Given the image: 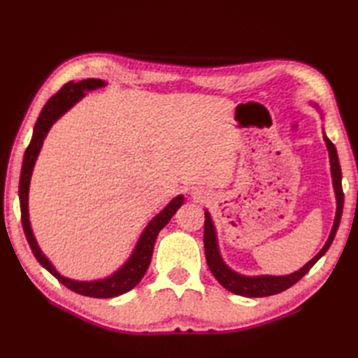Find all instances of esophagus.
I'll return each instance as SVG.
<instances>
[{
	"label": "esophagus",
	"mask_w": 358,
	"mask_h": 358,
	"mask_svg": "<svg viewBox=\"0 0 358 358\" xmlns=\"http://www.w3.org/2000/svg\"><path fill=\"white\" fill-rule=\"evenodd\" d=\"M192 195H194V199H196V200H203L204 196H206V194H203L201 191H195V192H192Z\"/></svg>",
	"instance_id": "obj_1"
}]
</instances>
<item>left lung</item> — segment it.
<instances>
[{"mask_svg":"<svg viewBox=\"0 0 358 358\" xmlns=\"http://www.w3.org/2000/svg\"><path fill=\"white\" fill-rule=\"evenodd\" d=\"M314 108L320 112V108L315 103H313ZM322 115V112H320ZM323 140L326 143V148H328L329 152V163H331V177H332V186H334V192H336V200H337V209H336V218H334V224L328 240H326L324 246L320 249L313 260H309L303 268L299 271H295L292 273H286V275H243V273L231 269L223 260L222 254H220V248H218V238H217V231H215V224L212 222V217L209 214V210H204V254H206V262L209 269L212 272L218 283L223 287H226L227 291L232 294H237L241 296H269L273 294L283 292L287 287H291L295 285L301 277H305L309 272V269L320 260V258L326 254V250L329 249L332 245L334 237H336L337 229L340 226V220L341 214H343V189H341V169H340V163H338V155H337V149L334 146L332 141L326 136L323 132Z\"/></svg>","mask_w":358,"mask_h":358,"instance_id":"left-lung-1","label":"left lung"}]
</instances>
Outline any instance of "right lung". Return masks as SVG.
Masks as SVG:
<instances>
[{
  "label": "right lung",
  "mask_w": 358,
  "mask_h": 358,
  "mask_svg": "<svg viewBox=\"0 0 358 358\" xmlns=\"http://www.w3.org/2000/svg\"><path fill=\"white\" fill-rule=\"evenodd\" d=\"M108 86V83L98 78H87L78 83L69 81L62 87L58 94L53 95L50 100L44 104V108L38 117L34 135L30 144L24 152V159H22L21 167V177H20V208H21V222L22 229H24L26 238L29 241V246L32 249L35 258L38 260L44 269H48L53 277H55L59 283H63L66 287H69L71 291L77 292L80 295L94 296V299H112V296H118L121 294H126L134 289L140 283L141 278L146 273L150 260L152 252H154V245L158 237L159 231L171 222L175 212H177L181 204L185 201L183 195H177L175 199L169 201V204L159 210L158 214L150 220L148 226L144 227L138 241L132 250V254L129 255L127 260L123 263V266L110 273L109 277H104L100 280H90V281H81L73 280L69 277H64L63 273L57 271L55 266L52 264L48 257L43 254L36 243V238L30 226L29 220V187H30V178H32V172L36 163V158L40 155V150L43 148V143L48 136L50 127L62 118L64 113L73 108L81 98L86 96V92L95 89H101Z\"/></svg>",
  "instance_id": "obj_1"
}]
</instances>
